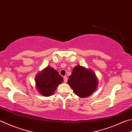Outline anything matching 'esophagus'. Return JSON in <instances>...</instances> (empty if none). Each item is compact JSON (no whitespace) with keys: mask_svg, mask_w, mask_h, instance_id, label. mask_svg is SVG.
I'll return each mask as SVG.
<instances>
[{"mask_svg":"<svg viewBox=\"0 0 132 132\" xmlns=\"http://www.w3.org/2000/svg\"><path fill=\"white\" fill-rule=\"evenodd\" d=\"M63 81H64V82H65V83H66L67 81H68V77H67L66 76H64L63 77Z\"/></svg>","mask_w":132,"mask_h":132,"instance_id":"1","label":"esophagus"}]
</instances>
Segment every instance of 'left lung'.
<instances>
[{
  "mask_svg": "<svg viewBox=\"0 0 132 132\" xmlns=\"http://www.w3.org/2000/svg\"><path fill=\"white\" fill-rule=\"evenodd\" d=\"M68 84L78 96L85 98L95 91L98 81L95 74L90 70L77 66L69 77Z\"/></svg>",
  "mask_w": 132,
  "mask_h": 132,
  "instance_id": "obj_1",
  "label": "left lung"
}]
</instances>
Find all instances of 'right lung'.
<instances>
[{"mask_svg": "<svg viewBox=\"0 0 132 132\" xmlns=\"http://www.w3.org/2000/svg\"><path fill=\"white\" fill-rule=\"evenodd\" d=\"M63 81V78L55 70L48 66L37 74L35 78L37 89L43 96H50L56 87Z\"/></svg>", "mask_w": 132, "mask_h": 132, "instance_id": "right-lung-1", "label": "right lung"}]
</instances>
